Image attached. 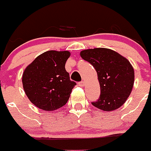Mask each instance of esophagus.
I'll list each match as a JSON object with an SVG mask.
<instances>
[{"mask_svg": "<svg viewBox=\"0 0 151 151\" xmlns=\"http://www.w3.org/2000/svg\"><path fill=\"white\" fill-rule=\"evenodd\" d=\"M78 85H79V86H80V87H84L85 83L84 81H82V82H80V83H78Z\"/></svg>", "mask_w": 151, "mask_h": 151, "instance_id": "esophagus-1", "label": "esophagus"}]
</instances>
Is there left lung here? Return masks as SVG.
Instances as JSON below:
<instances>
[{"label": "left lung", "instance_id": "8db88e82", "mask_svg": "<svg viewBox=\"0 0 151 151\" xmlns=\"http://www.w3.org/2000/svg\"><path fill=\"white\" fill-rule=\"evenodd\" d=\"M80 56L95 68L99 82L100 97L91 104L106 112L121 107L132 93L134 83V71L130 62L107 48L83 50Z\"/></svg>", "mask_w": 151, "mask_h": 151}]
</instances>
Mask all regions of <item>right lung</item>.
<instances>
[{
  "label": "right lung",
  "mask_w": 151,
  "mask_h": 151,
  "mask_svg": "<svg viewBox=\"0 0 151 151\" xmlns=\"http://www.w3.org/2000/svg\"><path fill=\"white\" fill-rule=\"evenodd\" d=\"M70 52L50 50L36 58L22 74V85L30 101L39 109L53 111L68 101L75 82L65 64Z\"/></svg>",
  "instance_id": "1"
}]
</instances>
